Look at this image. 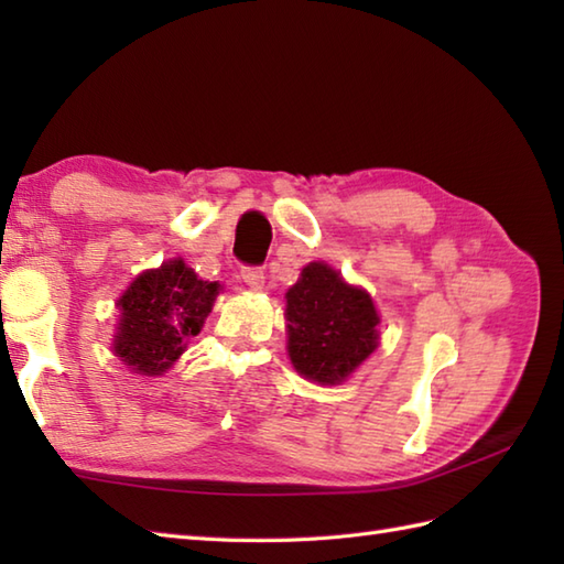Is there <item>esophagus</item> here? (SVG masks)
Wrapping results in <instances>:
<instances>
[{
    "instance_id": "1",
    "label": "esophagus",
    "mask_w": 564,
    "mask_h": 564,
    "mask_svg": "<svg viewBox=\"0 0 564 564\" xmlns=\"http://www.w3.org/2000/svg\"><path fill=\"white\" fill-rule=\"evenodd\" d=\"M239 275H242V281L249 285L251 291H261L263 289V271L259 267H242Z\"/></svg>"
}]
</instances>
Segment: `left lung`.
I'll return each instance as SVG.
<instances>
[{
  "mask_svg": "<svg viewBox=\"0 0 564 564\" xmlns=\"http://www.w3.org/2000/svg\"><path fill=\"white\" fill-rule=\"evenodd\" d=\"M289 356L315 382H341L378 346V313L370 295L346 285L327 263H307L285 293Z\"/></svg>",
  "mask_w": 564,
  "mask_h": 564,
  "instance_id": "obj_1",
  "label": "left lung"
}]
</instances>
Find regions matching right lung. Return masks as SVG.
Segmentation results:
<instances>
[{"label": "right lung", "instance_id": "1", "mask_svg": "<svg viewBox=\"0 0 564 564\" xmlns=\"http://www.w3.org/2000/svg\"><path fill=\"white\" fill-rule=\"evenodd\" d=\"M218 291V283L200 281L182 259L140 273L118 301L116 356L135 373H164L182 356L186 339L200 332Z\"/></svg>", "mask_w": 564, "mask_h": 564}]
</instances>
